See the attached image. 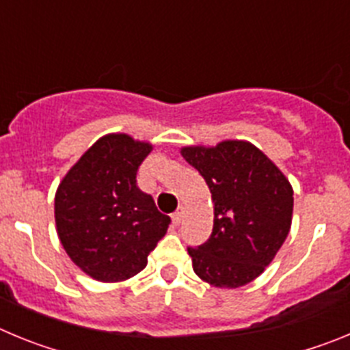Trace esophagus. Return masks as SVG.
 Wrapping results in <instances>:
<instances>
[{
    "label": "esophagus",
    "instance_id": "esophagus-1",
    "mask_svg": "<svg viewBox=\"0 0 350 350\" xmlns=\"http://www.w3.org/2000/svg\"><path fill=\"white\" fill-rule=\"evenodd\" d=\"M182 217H184V208H182V206H180V208H178L177 212H175V213H173V215H172L173 224H175V226L180 224V222H182Z\"/></svg>",
    "mask_w": 350,
    "mask_h": 350
}]
</instances>
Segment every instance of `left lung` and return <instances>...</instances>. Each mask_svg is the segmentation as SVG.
<instances>
[{
    "mask_svg": "<svg viewBox=\"0 0 350 350\" xmlns=\"http://www.w3.org/2000/svg\"><path fill=\"white\" fill-rule=\"evenodd\" d=\"M180 154L202 173L213 203L212 234L198 249H187L194 273L221 289L252 282L289 234L293 185L267 154L245 140L185 145Z\"/></svg>",
    "mask_w": 350,
    "mask_h": 350,
    "instance_id": "1",
    "label": "left lung"
}]
</instances>
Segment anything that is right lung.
<instances>
[{
    "mask_svg": "<svg viewBox=\"0 0 350 350\" xmlns=\"http://www.w3.org/2000/svg\"><path fill=\"white\" fill-rule=\"evenodd\" d=\"M152 148L128 133H108L57 185L54 217L61 245L98 282H124L140 273L168 231V215L137 185L138 166Z\"/></svg>",
    "mask_w": 350,
    "mask_h": 350,
    "instance_id": "add662e5",
    "label": "right lung"
}]
</instances>
